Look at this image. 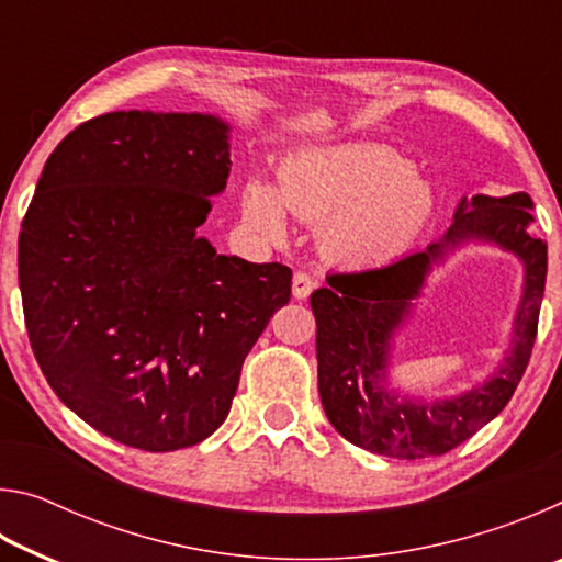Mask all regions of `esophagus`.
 Returning a JSON list of instances; mask_svg holds the SVG:
<instances>
[{"label": "esophagus", "mask_w": 562, "mask_h": 562, "mask_svg": "<svg viewBox=\"0 0 562 562\" xmlns=\"http://www.w3.org/2000/svg\"><path fill=\"white\" fill-rule=\"evenodd\" d=\"M312 290H315V280H312L310 272L297 270L292 274V294H294V297L304 300Z\"/></svg>", "instance_id": "esophagus-1"}]
</instances>
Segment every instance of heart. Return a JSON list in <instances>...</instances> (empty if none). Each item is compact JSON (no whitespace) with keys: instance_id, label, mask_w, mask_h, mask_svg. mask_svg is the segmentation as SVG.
<instances>
[{"instance_id":"1","label":"heart","mask_w":562,"mask_h":562,"mask_svg":"<svg viewBox=\"0 0 562 562\" xmlns=\"http://www.w3.org/2000/svg\"><path fill=\"white\" fill-rule=\"evenodd\" d=\"M434 211V190L398 150L379 144H339L294 150L278 168V190L250 180L243 190L245 221L284 235L288 217L322 223L335 258L384 262L412 245Z\"/></svg>"}]
</instances>
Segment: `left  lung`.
I'll use <instances>...</instances> for the list:
<instances>
[{"label":"left lung","instance_id":"obj_1","mask_svg":"<svg viewBox=\"0 0 562 562\" xmlns=\"http://www.w3.org/2000/svg\"><path fill=\"white\" fill-rule=\"evenodd\" d=\"M471 205L473 211H465L469 205L461 201L443 240L424 252L406 255L382 268L331 272L327 288L312 292L322 406L329 424L359 449L392 459L441 456L498 416L520 384L538 335L548 247L530 227L528 193L475 195ZM469 234L503 244L527 265V292L514 328V347L497 376L473 393L434 405L402 403L381 386L387 339L445 245Z\"/></svg>","mask_w":562,"mask_h":562}]
</instances>
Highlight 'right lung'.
I'll list each match as a JSON object with an SVG mask.
<instances>
[{
    "label": "right lung",
    "instance_id": "add662e5",
    "mask_svg": "<svg viewBox=\"0 0 562 562\" xmlns=\"http://www.w3.org/2000/svg\"><path fill=\"white\" fill-rule=\"evenodd\" d=\"M231 173L203 113H103L44 164L19 233V290L56 396L109 439L178 451L231 412L292 270L198 235Z\"/></svg>",
    "mask_w": 562,
    "mask_h": 562
}]
</instances>
